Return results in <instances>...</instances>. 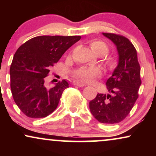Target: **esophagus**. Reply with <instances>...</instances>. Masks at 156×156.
<instances>
[{
	"label": "esophagus",
	"mask_w": 156,
	"mask_h": 156,
	"mask_svg": "<svg viewBox=\"0 0 156 156\" xmlns=\"http://www.w3.org/2000/svg\"><path fill=\"white\" fill-rule=\"evenodd\" d=\"M74 85L78 86V87H86L85 84H84L83 83H82V82H80V81H75L74 82Z\"/></svg>",
	"instance_id": "obj_1"
}]
</instances>
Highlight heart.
I'll return each instance as SVG.
<instances>
[{
  "label": "heart",
  "instance_id": "b5f03b06",
  "mask_svg": "<svg viewBox=\"0 0 156 156\" xmlns=\"http://www.w3.org/2000/svg\"><path fill=\"white\" fill-rule=\"evenodd\" d=\"M90 47L93 52L99 56L105 55L108 51V44L101 40L92 41L90 42ZM106 63L110 67H114L115 64V60L112 57H110L107 58ZM101 70L97 67L80 68L76 72V76L77 78L88 83L92 82L97 77L101 76Z\"/></svg>",
  "mask_w": 156,
  "mask_h": 156
}]
</instances>
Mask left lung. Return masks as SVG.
I'll list each match as a JSON object with an SVG mask.
<instances>
[{
  "mask_svg": "<svg viewBox=\"0 0 156 156\" xmlns=\"http://www.w3.org/2000/svg\"><path fill=\"white\" fill-rule=\"evenodd\" d=\"M117 47L119 62L112 76L107 80L108 94H97L89 102V109L97 120L105 124L122 121L139 97L141 80L136 50L128 39L112 33H103Z\"/></svg>",
  "mask_w": 156,
  "mask_h": 156,
  "instance_id": "1",
  "label": "left lung"
}]
</instances>
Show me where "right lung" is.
<instances>
[{
	"mask_svg": "<svg viewBox=\"0 0 156 156\" xmlns=\"http://www.w3.org/2000/svg\"><path fill=\"white\" fill-rule=\"evenodd\" d=\"M80 36H39L23 44L16 51L10 67V87L14 101L27 117L42 118L55 110L67 80L53 88L44 86L50 68Z\"/></svg>",
	"mask_w": 156,
	"mask_h": 156,
	"instance_id": "add662e5",
	"label": "right lung"
}]
</instances>
